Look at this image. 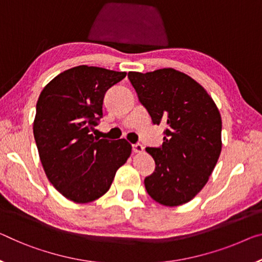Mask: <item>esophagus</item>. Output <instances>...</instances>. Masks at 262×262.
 Masks as SVG:
<instances>
[{"label": "esophagus", "mask_w": 262, "mask_h": 262, "mask_svg": "<svg viewBox=\"0 0 262 262\" xmlns=\"http://www.w3.org/2000/svg\"><path fill=\"white\" fill-rule=\"evenodd\" d=\"M132 151H134L135 154H142V152H144V146L140 144H135L132 145Z\"/></svg>", "instance_id": "obj_1"}]
</instances>
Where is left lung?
<instances>
[{"label": "left lung", "instance_id": "obj_1", "mask_svg": "<svg viewBox=\"0 0 262 262\" xmlns=\"http://www.w3.org/2000/svg\"><path fill=\"white\" fill-rule=\"evenodd\" d=\"M128 79L152 123L167 125L160 147H146L156 170L145 178L148 195L165 206H179L203 190L221 152V116L214 100L184 72L165 68Z\"/></svg>", "mask_w": 262, "mask_h": 262}]
</instances>
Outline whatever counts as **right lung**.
Wrapping results in <instances>:
<instances>
[{
	"label": "right lung",
	"instance_id": "right-lung-1",
	"mask_svg": "<svg viewBox=\"0 0 262 262\" xmlns=\"http://www.w3.org/2000/svg\"><path fill=\"white\" fill-rule=\"evenodd\" d=\"M126 72L78 66L44 86L36 104L34 137L44 172L62 195L86 204L105 194L132 146L92 136L105 92Z\"/></svg>",
	"mask_w": 262,
	"mask_h": 262
}]
</instances>
